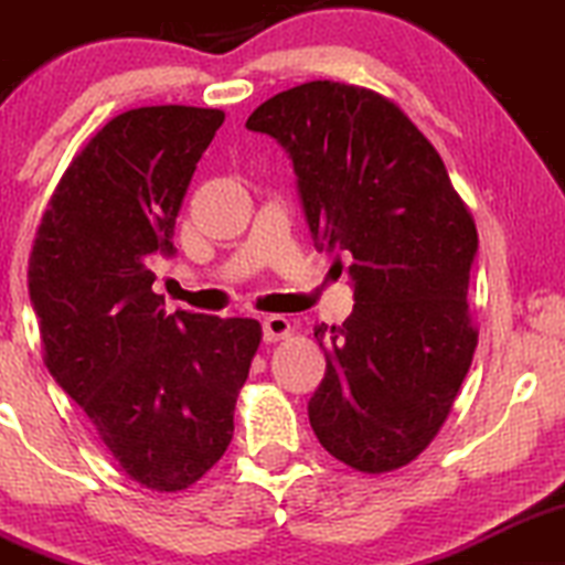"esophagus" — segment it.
I'll list each match as a JSON object with an SVG mask.
<instances>
[{"label": "esophagus", "instance_id": "34e87169", "mask_svg": "<svg viewBox=\"0 0 565 565\" xmlns=\"http://www.w3.org/2000/svg\"><path fill=\"white\" fill-rule=\"evenodd\" d=\"M262 328H264V341H280L285 335H290V320L282 315H266L262 320Z\"/></svg>", "mask_w": 565, "mask_h": 565}]
</instances>
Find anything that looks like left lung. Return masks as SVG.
<instances>
[{
    "mask_svg": "<svg viewBox=\"0 0 565 565\" xmlns=\"http://www.w3.org/2000/svg\"><path fill=\"white\" fill-rule=\"evenodd\" d=\"M245 128L288 151L315 248L352 256V315L315 328L326 379L309 424L352 470H397L433 443L478 347L467 303L472 213L435 146L365 87H290Z\"/></svg>",
    "mask_w": 565,
    "mask_h": 565,
    "instance_id": "obj_1",
    "label": "left lung"
}]
</instances>
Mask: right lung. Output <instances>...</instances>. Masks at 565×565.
Masks as SVG:
<instances>
[{
    "label": "right lung",
    "instance_id": "1",
    "mask_svg": "<svg viewBox=\"0 0 565 565\" xmlns=\"http://www.w3.org/2000/svg\"><path fill=\"white\" fill-rule=\"evenodd\" d=\"M224 111L143 106L106 122L55 189L29 258L44 363L119 470L181 491L224 456L262 341L250 317L164 312L157 256Z\"/></svg>",
    "mask_w": 565,
    "mask_h": 565
}]
</instances>
